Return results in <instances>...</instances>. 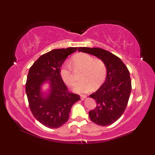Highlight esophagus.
<instances>
[{
    "label": "esophagus",
    "instance_id": "1",
    "mask_svg": "<svg viewBox=\"0 0 155 155\" xmlns=\"http://www.w3.org/2000/svg\"><path fill=\"white\" fill-rule=\"evenodd\" d=\"M80 97H81V100L83 101L85 99V98L87 97V96L86 95H81L80 96Z\"/></svg>",
    "mask_w": 155,
    "mask_h": 155
}]
</instances>
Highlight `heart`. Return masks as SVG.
Segmentation results:
<instances>
[{"instance_id":"obj_1","label":"heart","mask_w":155,"mask_h":155,"mask_svg":"<svg viewBox=\"0 0 155 155\" xmlns=\"http://www.w3.org/2000/svg\"><path fill=\"white\" fill-rule=\"evenodd\" d=\"M72 64L74 68H82L83 72L81 76L82 80L75 84L74 92L84 93L90 91L92 88L100 87L106 78L107 70L104 63L100 59H94L92 56L87 54L81 53L74 56ZM63 81L69 86H72L75 78L71 67L65 64L60 70Z\"/></svg>"}]
</instances>
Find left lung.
Wrapping results in <instances>:
<instances>
[{
    "label": "left lung",
    "mask_w": 155,
    "mask_h": 155,
    "mask_svg": "<svg viewBox=\"0 0 155 155\" xmlns=\"http://www.w3.org/2000/svg\"><path fill=\"white\" fill-rule=\"evenodd\" d=\"M78 51L94 55L105 65L104 83L89 96L95 100L96 107L89 112L88 116L98 125H110L120 118L127 105L131 91L130 73L122 61L105 50L79 47Z\"/></svg>",
    "instance_id": "left-lung-1"
}]
</instances>
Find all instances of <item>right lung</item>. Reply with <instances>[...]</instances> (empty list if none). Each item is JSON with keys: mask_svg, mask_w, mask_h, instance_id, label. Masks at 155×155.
I'll return each mask as SVG.
<instances>
[{"mask_svg": "<svg viewBox=\"0 0 155 155\" xmlns=\"http://www.w3.org/2000/svg\"><path fill=\"white\" fill-rule=\"evenodd\" d=\"M77 49L51 50L40 56L29 69L26 93L30 109L35 119L48 128L57 129L66 123L72 105L80 100L79 95L68 92L60 75L64 61Z\"/></svg>", "mask_w": 155, "mask_h": 155, "instance_id": "1", "label": "right lung"}]
</instances>
